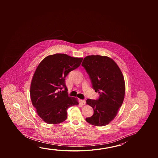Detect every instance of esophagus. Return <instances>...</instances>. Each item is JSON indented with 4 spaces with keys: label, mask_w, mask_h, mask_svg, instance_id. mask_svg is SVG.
<instances>
[{
    "label": "esophagus",
    "mask_w": 158,
    "mask_h": 158,
    "mask_svg": "<svg viewBox=\"0 0 158 158\" xmlns=\"http://www.w3.org/2000/svg\"><path fill=\"white\" fill-rule=\"evenodd\" d=\"M80 103L82 105H85L86 104V101L85 100H80Z\"/></svg>",
    "instance_id": "34e87169"
}]
</instances>
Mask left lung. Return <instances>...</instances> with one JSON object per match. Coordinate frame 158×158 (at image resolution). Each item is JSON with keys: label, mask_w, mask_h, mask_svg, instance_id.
I'll use <instances>...</instances> for the list:
<instances>
[{"label": "left lung", "mask_w": 158, "mask_h": 158, "mask_svg": "<svg viewBox=\"0 0 158 158\" xmlns=\"http://www.w3.org/2000/svg\"><path fill=\"white\" fill-rule=\"evenodd\" d=\"M81 65L88 73L94 90L99 94L98 99L86 100V104L93 108L94 114L86 121L96 126H106L116 117L123 102V75L114 60L107 56H88Z\"/></svg>", "instance_id": "obj_1"}]
</instances>
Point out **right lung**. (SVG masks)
<instances>
[{
  "label": "right lung",
  "instance_id": "right-lung-1",
  "mask_svg": "<svg viewBox=\"0 0 158 158\" xmlns=\"http://www.w3.org/2000/svg\"><path fill=\"white\" fill-rule=\"evenodd\" d=\"M82 60L83 58L57 53L44 58L37 67L31 81L30 97L38 115L47 123L64 121L67 109L79 104L77 98L68 96L65 78Z\"/></svg>",
  "mask_w": 158,
  "mask_h": 158
}]
</instances>
